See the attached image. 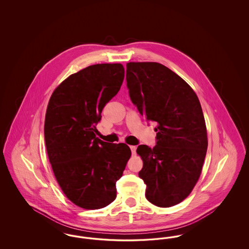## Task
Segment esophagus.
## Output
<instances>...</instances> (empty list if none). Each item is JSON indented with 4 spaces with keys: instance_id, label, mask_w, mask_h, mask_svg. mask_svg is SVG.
Listing matches in <instances>:
<instances>
[{
    "instance_id": "esophagus-1",
    "label": "esophagus",
    "mask_w": 249,
    "mask_h": 249,
    "mask_svg": "<svg viewBox=\"0 0 249 249\" xmlns=\"http://www.w3.org/2000/svg\"><path fill=\"white\" fill-rule=\"evenodd\" d=\"M130 147L132 155H135V153H136V146L135 145H130Z\"/></svg>"
}]
</instances>
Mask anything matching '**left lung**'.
<instances>
[{
    "label": "left lung",
    "mask_w": 249,
    "mask_h": 249,
    "mask_svg": "<svg viewBox=\"0 0 249 249\" xmlns=\"http://www.w3.org/2000/svg\"><path fill=\"white\" fill-rule=\"evenodd\" d=\"M126 80L133 105L157 124V144L137 148L145 197L159 207L174 206L195 187L206 155L207 130L200 101L183 78L158 62H128Z\"/></svg>",
    "instance_id": "1"
}]
</instances>
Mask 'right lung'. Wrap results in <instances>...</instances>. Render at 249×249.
I'll use <instances>...</instances> for the list:
<instances>
[{"mask_svg": "<svg viewBox=\"0 0 249 249\" xmlns=\"http://www.w3.org/2000/svg\"><path fill=\"white\" fill-rule=\"evenodd\" d=\"M124 72L120 63L88 66L59 84L48 102L44 131L49 162L68 200L87 210L115 201L116 182L131 155L126 143L96 137L102 111L118 94Z\"/></svg>", "mask_w": 249, "mask_h": 249, "instance_id": "add662e5", "label": "right lung"}]
</instances>
